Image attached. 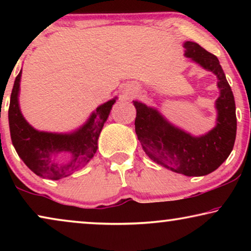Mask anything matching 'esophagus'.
<instances>
[{"label": "esophagus", "mask_w": 251, "mask_h": 251, "mask_svg": "<svg viewBox=\"0 0 251 251\" xmlns=\"http://www.w3.org/2000/svg\"><path fill=\"white\" fill-rule=\"evenodd\" d=\"M136 94H137V88L132 84L126 85V88L123 89V96H125L126 98H131Z\"/></svg>", "instance_id": "1"}]
</instances>
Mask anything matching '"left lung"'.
Here are the masks:
<instances>
[{
  "instance_id": "1",
  "label": "left lung",
  "mask_w": 251,
  "mask_h": 251,
  "mask_svg": "<svg viewBox=\"0 0 251 251\" xmlns=\"http://www.w3.org/2000/svg\"><path fill=\"white\" fill-rule=\"evenodd\" d=\"M185 57L217 76L219 97L215 102L216 126L202 136H193L168 121L156 108L133 100L135 130L151 160L185 176H205L231 154L236 136L234 96L218 58L198 43L184 42Z\"/></svg>"
}]
</instances>
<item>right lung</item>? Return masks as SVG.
I'll use <instances>...</instances> for the list:
<instances>
[{
  "mask_svg": "<svg viewBox=\"0 0 251 251\" xmlns=\"http://www.w3.org/2000/svg\"><path fill=\"white\" fill-rule=\"evenodd\" d=\"M22 71L17 75L9 106V126L12 145L24 163L37 176L51 180L67 177L84 167L97 152L98 138L108 119L116 97L99 105L87 122L72 132L40 131L22 114L19 91ZM67 152L70 159L59 161L56 156Z\"/></svg>",
  "mask_w": 251,
  "mask_h": 251,
  "instance_id": "1",
  "label": "right lung"
}]
</instances>
